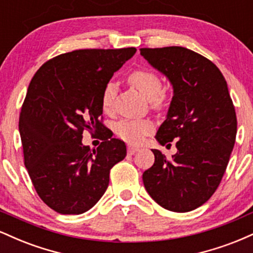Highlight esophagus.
<instances>
[{
    "mask_svg": "<svg viewBox=\"0 0 253 253\" xmlns=\"http://www.w3.org/2000/svg\"><path fill=\"white\" fill-rule=\"evenodd\" d=\"M136 151H139V149L135 146H130L129 145V146L127 147V152H128V155H134Z\"/></svg>",
    "mask_w": 253,
    "mask_h": 253,
    "instance_id": "34e87169",
    "label": "esophagus"
}]
</instances>
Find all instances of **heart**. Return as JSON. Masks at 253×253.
<instances>
[{"label":"heart","instance_id":"heart-1","mask_svg":"<svg viewBox=\"0 0 253 253\" xmlns=\"http://www.w3.org/2000/svg\"><path fill=\"white\" fill-rule=\"evenodd\" d=\"M127 82L132 88L140 92L150 101L152 107L161 108L165 101V91L161 77L155 71L146 68L133 70L127 77ZM117 94V86L109 82L104 85L101 94V107L103 112L108 113L112 109L113 101ZM153 130V124L149 120H121L115 126V132L124 140L132 144H139L149 133Z\"/></svg>","mask_w":253,"mask_h":253}]
</instances>
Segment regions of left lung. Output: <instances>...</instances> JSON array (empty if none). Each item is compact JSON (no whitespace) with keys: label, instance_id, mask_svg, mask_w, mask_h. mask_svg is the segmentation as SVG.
Returning <instances> with one entry per match:
<instances>
[{"label":"left lung","instance_id":"left-lung-1","mask_svg":"<svg viewBox=\"0 0 253 253\" xmlns=\"http://www.w3.org/2000/svg\"><path fill=\"white\" fill-rule=\"evenodd\" d=\"M140 54L172 84L173 96L156 139L176 141L168 159L152 150L155 163L143 173L145 189L165 210L185 213L215 193L236 143L237 117L227 83L214 63L181 46L140 48Z\"/></svg>","mask_w":253,"mask_h":253}]
</instances>
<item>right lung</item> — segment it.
<instances>
[{
  "label": "right lung",
  "instance_id": "right-lung-1",
  "mask_svg": "<svg viewBox=\"0 0 253 253\" xmlns=\"http://www.w3.org/2000/svg\"><path fill=\"white\" fill-rule=\"evenodd\" d=\"M134 47L86 48L60 54L32 78L19 119L25 167L36 191L60 214H82L109 184L110 169L126 157V145L102 124L101 94ZM100 132L96 150L83 132Z\"/></svg>",
  "mask_w": 253,
  "mask_h": 253
}]
</instances>
